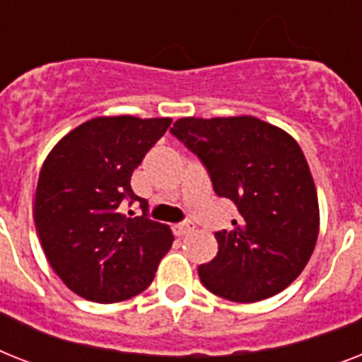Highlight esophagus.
I'll list each match as a JSON object with an SVG mask.
<instances>
[{
    "instance_id": "obj_1",
    "label": "esophagus",
    "mask_w": 362,
    "mask_h": 362,
    "mask_svg": "<svg viewBox=\"0 0 362 362\" xmlns=\"http://www.w3.org/2000/svg\"><path fill=\"white\" fill-rule=\"evenodd\" d=\"M173 231H175V235H178V237L186 235V233L192 231V221H182V223H176V226L173 227Z\"/></svg>"
}]
</instances>
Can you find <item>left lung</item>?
I'll return each mask as SVG.
<instances>
[{
  "label": "left lung",
  "instance_id": "left-lung-1",
  "mask_svg": "<svg viewBox=\"0 0 362 362\" xmlns=\"http://www.w3.org/2000/svg\"><path fill=\"white\" fill-rule=\"evenodd\" d=\"M170 135L201 159L218 197L237 206L218 255L199 267L209 291L255 303L284 291L308 263L320 233L314 178L303 150L253 116L180 118Z\"/></svg>",
  "mask_w": 362,
  "mask_h": 362
}]
</instances>
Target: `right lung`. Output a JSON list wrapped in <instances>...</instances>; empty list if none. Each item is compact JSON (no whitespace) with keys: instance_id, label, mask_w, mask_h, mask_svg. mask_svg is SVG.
Listing matches in <instances>:
<instances>
[{"instance_id":"obj_1","label":"right lung","mask_w":362,"mask_h":362,"mask_svg":"<svg viewBox=\"0 0 362 362\" xmlns=\"http://www.w3.org/2000/svg\"><path fill=\"white\" fill-rule=\"evenodd\" d=\"M170 122L93 118L45 159L33 209L37 233L54 272L86 300L120 303L144 291L175 240L169 227L148 218V203L131 189L133 170ZM136 200L143 216L127 218L123 204Z\"/></svg>"}]
</instances>
